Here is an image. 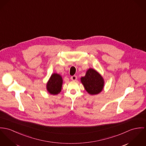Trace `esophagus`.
I'll use <instances>...</instances> for the list:
<instances>
[{"mask_svg": "<svg viewBox=\"0 0 146 146\" xmlns=\"http://www.w3.org/2000/svg\"><path fill=\"white\" fill-rule=\"evenodd\" d=\"M77 78V77L76 76H73L70 77V79L72 80V81H76Z\"/></svg>", "mask_w": 146, "mask_h": 146, "instance_id": "esophagus-1", "label": "esophagus"}]
</instances>
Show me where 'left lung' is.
I'll use <instances>...</instances> for the list:
<instances>
[{"mask_svg":"<svg viewBox=\"0 0 146 146\" xmlns=\"http://www.w3.org/2000/svg\"><path fill=\"white\" fill-rule=\"evenodd\" d=\"M81 80L84 88L91 95L98 94L103 89L104 80L97 71L93 69H89L85 76Z\"/></svg>","mask_w":146,"mask_h":146,"instance_id":"1","label":"left lung"}]
</instances>
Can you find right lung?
I'll return each instance as SVG.
<instances>
[{
  "label": "right lung",
  "instance_id": "add662e5",
  "mask_svg": "<svg viewBox=\"0 0 146 146\" xmlns=\"http://www.w3.org/2000/svg\"><path fill=\"white\" fill-rule=\"evenodd\" d=\"M62 83L63 80L59 74H52L46 85L48 92L52 95L59 94L61 91Z\"/></svg>",
  "mask_w": 146,
  "mask_h": 146
}]
</instances>
